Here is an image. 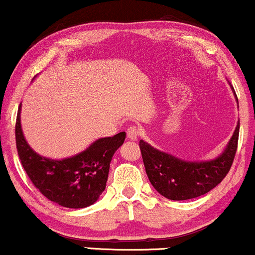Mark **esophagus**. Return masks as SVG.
Segmentation results:
<instances>
[{
  "label": "esophagus",
  "mask_w": 255,
  "mask_h": 255,
  "mask_svg": "<svg viewBox=\"0 0 255 255\" xmlns=\"http://www.w3.org/2000/svg\"><path fill=\"white\" fill-rule=\"evenodd\" d=\"M140 133H141V129H140L137 126L131 125L127 128V137H128V139H130V140L137 139V137H139V135H140Z\"/></svg>",
  "instance_id": "1"
}]
</instances>
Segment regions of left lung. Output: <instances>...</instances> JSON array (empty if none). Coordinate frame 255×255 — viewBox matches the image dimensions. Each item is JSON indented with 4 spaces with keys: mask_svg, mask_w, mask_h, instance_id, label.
<instances>
[{
    "mask_svg": "<svg viewBox=\"0 0 255 255\" xmlns=\"http://www.w3.org/2000/svg\"><path fill=\"white\" fill-rule=\"evenodd\" d=\"M239 131L240 121L223 153L216 159L199 163L178 159L140 140L148 180L159 194L170 200H187L206 194L229 172L238 150Z\"/></svg>",
    "mask_w": 255,
    "mask_h": 255,
    "instance_id": "left-lung-1",
    "label": "left lung"
}]
</instances>
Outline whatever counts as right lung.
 <instances>
[{"instance_id": "obj_1", "label": "right lung", "mask_w": 255, "mask_h": 255, "mask_svg": "<svg viewBox=\"0 0 255 255\" xmlns=\"http://www.w3.org/2000/svg\"><path fill=\"white\" fill-rule=\"evenodd\" d=\"M20 108L15 124L16 150L26 174L44 197L68 209L95 204L105 189L111 158L124 144L126 133L102 137L81 153L62 160L36 153L26 142L20 125Z\"/></svg>"}]
</instances>
